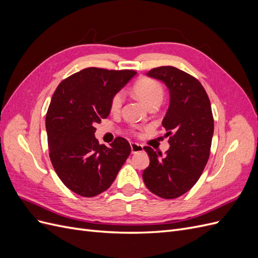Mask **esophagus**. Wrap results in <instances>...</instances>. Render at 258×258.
Returning <instances> with one entry per match:
<instances>
[{
	"mask_svg": "<svg viewBox=\"0 0 258 258\" xmlns=\"http://www.w3.org/2000/svg\"><path fill=\"white\" fill-rule=\"evenodd\" d=\"M130 146H131V152H132V153H138V152L143 151V145L139 144V143L131 142V143H130Z\"/></svg>",
	"mask_w": 258,
	"mask_h": 258,
	"instance_id": "esophagus-1",
	"label": "esophagus"
}]
</instances>
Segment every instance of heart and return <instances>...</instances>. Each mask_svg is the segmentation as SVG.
Wrapping results in <instances>:
<instances>
[{
    "label": "heart",
    "instance_id": "b5f03b06",
    "mask_svg": "<svg viewBox=\"0 0 258 258\" xmlns=\"http://www.w3.org/2000/svg\"><path fill=\"white\" fill-rule=\"evenodd\" d=\"M132 91L135 95L142 100L143 102L151 107L156 104H160V102L163 99V91L162 85L151 77H140L138 81L135 82L134 86H132ZM123 103V95L121 91H117L111 98L110 101V111L112 113H118L121 110V106ZM134 132L136 135L139 134V128L135 127Z\"/></svg>",
    "mask_w": 258,
    "mask_h": 258
}]
</instances>
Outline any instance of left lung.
<instances>
[{"mask_svg": "<svg viewBox=\"0 0 258 258\" xmlns=\"http://www.w3.org/2000/svg\"><path fill=\"white\" fill-rule=\"evenodd\" d=\"M147 75L162 81L170 91L162 120L170 148L160 158V153L144 147L151 162L143 171V181L158 197L174 199L188 191L204 172L214 131L212 108L204 86L182 70L159 67Z\"/></svg>", "mask_w": 258, "mask_h": 258, "instance_id": "obj_1", "label": "left lung"}]
</instances>
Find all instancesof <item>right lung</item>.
<instances>
[{
	"label": "right lung",
	"instance_id": "right-lung-1",
	"mask_svg": "<svg viewBox=\"0 0 258 258\" xmlns=\"http://www.w3.org/2000/svg\"><path fill=\"white\" fill-rule=\"evenodd\" d=\"M137 72L87 68L62 81L46 114L49 157L70 190L95 197L112 185L131 153L126 139L110 147L95 138V124L110 115V101Z\"/></svg>",
	"mask_w": 258,
	"mask_h": 258
}]
</instances>
